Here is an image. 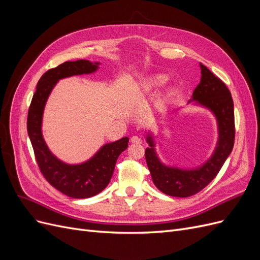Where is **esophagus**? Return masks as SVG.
Returning <instances> with one entry per match:
<instances>
[{
  "instance_id": "1",
  "label": "esophagus",
  "mask_w": 260,
  "mask_h": 260,
  "mask_svg": "<svg viewBox=\"0 0 260 260\" xmlns=\"http://www.w3.org/2000/svg\"><path fill=\"white\" fill-rule=\"evenodd\" d=\"M131 143H133V144H142V139H141L138 136L132 137L131 138Z\"/></svg>"
}]
</instances>
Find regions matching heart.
<instances>
[{"instance_id": "1", "label": "heart", "mask_w": 260, "mask_h": 260, "mask_svg": "<svg viewBox=\"0 0 260 260\" xmlns=\"http://www.w3.org/2000/svg\"><path fill=\"white\" fill-rule=\"evenodd\" d=\"M165 77H162V76H158V77H156L155 78V83L156 84H162L164 82H165Z\"/></svg>"}]
</instances>
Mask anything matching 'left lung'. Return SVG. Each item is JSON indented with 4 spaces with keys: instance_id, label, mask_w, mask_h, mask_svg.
<instances>
[{
    "instance_id": "8db88e82",
    "label": "left lung",
    "mask_w": 260,
    "mask_h": 260,
    "mask_svg": "<svg viewBox=\"0 0 260 260\" xmlns=\"http://www.w3.org/2000/svg\"><path fill=\"white\" fill-rule=\"evenodd\" d=\"M201 82L193 92V100L208 107L215 114L219 127V141L211 158L195 170H182L164 166L156 156L151 137L145 149V159L153 182L162 193L175 198H188L206 187L221 169L232 152L235 138L234 106L226 85L201 64Z\"/></svg>"
}]
</instances>
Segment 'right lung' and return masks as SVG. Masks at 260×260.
Returning <instances> with one entry per match:
<instances>
[{
    "label": "right lung",
    "instance_id": "right-lung-1",
    "mask_svg": "<svg viewBox=\"0 0 260 260\" xmlns=\"http://www.w3.org/2000/svg\"><path fill=\"white\" fill-rule=\"evenodd\" d=\"M99 62L85 59L65 61L48 70L39 80L28 111L27 130L41 174L56 190L74 199H88L107 186L119 156L128 147V138L105 144L90 160L81 165H67L58 160L46 146L42 132V115L52 89L62 78L91 74Z\"/></svg>",
    "mask_w": 260,
    "mask_h": 260
}]
</instances>
